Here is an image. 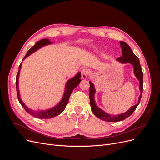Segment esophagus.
<instances>
[{
  "mask_svg": "<svg viewBox=\"0 0 160 160\" xmlns=\"http://www.w3.org/2000/svg\"><path fill=\"white\" fill-rule=\"evenodd\" d=\"M89 72V71L88 69H82V71H81V78L83 79H85L87 77H88Z\"/></svg>",
  "mask_w": 160,
  "mask_h": 160,
  "instance_id": "1",
  "label": "esophagus"
}]
</instances>
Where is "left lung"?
I'll return each mask as SVG.
<instances>
[{"label": "left lung", "mask_w": 160, "mask_h": 160, "mask_svg": "<svg viewBox=\"0 0 160 160\" xmlns=\"http://www.w3.org/2000/svg\"><path fill=\"white\" fill-rule=\"evenodd\" d=\"M121 48L122 49V56L119 57L117 59V61L120 62L121 63H130L133 67V71L135 77L139 80V90L141 92L138 102L136 105H135L132 107H131L126 112L119 115H110L108 114L101 109H100L95 103V89L93 83L89 81L90 89H89V99H90V105L91 111H93V114L98 117L99 119L105 121V122H117L120 121L124 120L128 118L129 116L132 115L133 111L135 110L138 106L143 93V71L142 70L141 65L139 63V61L138 57L135 55L129 46L124 41H120Z\"/></svg>", "instance_id": "left-lung-1"}]
</instances>
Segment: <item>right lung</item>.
I'll list each match as a JSON object with an SVG mask.
<instances>
[{"instance_id":"add662e5","label":"right lung","mask_w":160,"mask_h":160,"mask_svg":"<svg viewBox=\"0 0 160 160\" xmlns=\"http://www.w3.org/2000/svg\"><path fill=\"white\" fill-rule=\"evenodd\" d=\"M51 44H52V42H51L49 39H48V38H45V39H42L39 41H38L36 44L31 48V49H30L28 51L26 55L25 56V57L23 58L22 61L25 59V58H27V57L31 55L32 52H35L38 49H39L40 48H41L42 47L47 45H51ZM21 66H22V62L21 63V65H19V67H18V73L17 75V78H16V88H17V92L18 101H19V102H20V103L21 104V105L23 107V108L26 110L27 113L32 115L33 117L38 118V119H51V118H54V117H55V116H57L58 115L61 113L62 111L65 110L66 105L69 102L70 95L72 92V91H73V89L76 88V87L79 84V83L81 81L80 79L81 77V72H77V74L74 77H72V78L70 79L69 80L67 81L63 96H62V98L60 102L57 105L54 106V107L51 108V109H47V110L34 111L30 108H28V107H27L25 104L22 102V101L21 99L20 93H19L18 78H19V74H20V71L21 69Z\"/></svg>"}]
</instances>
